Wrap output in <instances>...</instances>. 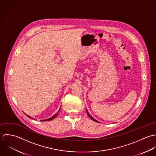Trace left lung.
Segmentation results:
<instances>
[{"instance_id":"8db88e82","label":"left lung","mask_w":156,"mask_h":156,"mask_svg":"<svg viewBox=\"0 0 156 156\" xmlns=\"http://www.w3.org/2000/svg\"><path fill=\"white\" fill-rule=\"evenodd\" d=\"M86 112H87V115H88V116H89V118H90V119H92V120H93V121H94V122H98V121H96V120H95V119H94V118H92V116H91V115H90V114H89V112H88V111H87V109H86Z\"/></svg>"}]
</instances>
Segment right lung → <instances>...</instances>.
I'll return each mask as SVG.
<instances>
[{
    "instance_id": "right-lung-1",
    "label": "right lung",
    "mask_w": 156,
    "mask_h": 156,
    "mask_svg": "<svg viewBox=\"0 0 156 156\" xmlns=\"http://www.w3.org/2000/svg\"><path fill=\"white\" fill-rule=\"evenodd\" d=\"M60 109H59V110L58 111V112L55 114V115H54L52 117H51V118H49V119H44V120H40L41 121H51V120H52V119H54V118H56V116L58 115V113H60ZM26 115V116H27L28 118H31V119H34V118H31L30 116H28V115H27V114H25Z\"/></svg>"
}]
</instances>
